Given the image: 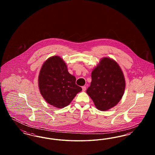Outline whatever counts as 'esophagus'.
<instances>
[{
	"instance_id": "esophagus-1",
	"label": "esophagus",
	"mask_w": 155,
	"mask_h": 155,
	"mask_svg": "<svg viewBox=\"0 0 155 155\" xmlns=\"http://www.w3.org/2000/svg\"><path fill=\"white\" fill-rule=\"evenodd\" d=\"M82 91H85L86 90V87L85 86H83L82 87Z\"/></svg>"
}]
</instances>
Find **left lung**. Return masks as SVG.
<instances>
[{"label": "left lung", "mask_w": 155, "mask_h": 155, "mask_svg": "<svg viewBox=\"0 0 155 155\" xmlns=\"http://www.w3.org/2000/svg\"><path fill=\"white\" fill-rule=\"evenodd\" d=\"M92 81L87 93L96 108L106 111L115 106L124 94L125 81L117 63L109 58H103L91 74Z\"/></svg>", "instance_id": "left-lung-1"}]
</instances>
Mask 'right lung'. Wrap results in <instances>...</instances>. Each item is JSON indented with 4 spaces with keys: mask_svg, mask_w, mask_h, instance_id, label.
Instances as JSON below:
<instances>
[{
    "mask_svg": "<svg viewBox=\"0 0 155 155\" xmlns=\"http://www.w3.org/2000/svg\"><path fill=\"white\" fill-rule=\"evenodd\" d=\"M75 81L74 75L68 72L66 63L58 56L45 61L38 77L41 94L48 103L59 109L68 105L82 91Z\"/></svg>",
    "mask_w": 155,
    "mask_h": 155,
    "instance_id": "right-lung-1",
    "label": "right lung"
}]
</instances>
